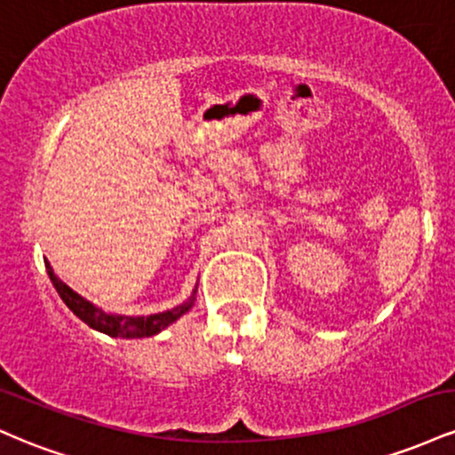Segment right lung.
Instances as JSON below:
<instances>
[{"label":"right lung","instance_id":"obj_1","mask_svg":"<svg viewBox=\"0 0 455 455\" xmlns=\"http://www.w3.org/2000/svg\"><path fill=\"white\" fill-rule=\"evenodd\" d=\"M44 265H46V274H49V278H51V282H53L57 293H60L61 299H64V304L70 307V310L75 312V315L81 318L83 323H87L92 329L107 333V336H111V338L156 336V333H160L162 329L173 325L177 318H180L181 315H186V312L192 307V304H195L196 291L192 293V297L186 301V304L177 306V307H173V310L158 312V315H149V316L108 315V312H104V310H100V307L93 306L92 301H87L85 297L75 293V291H72L66 282H61L60 278H57L53 267L49 265V260H46Z\"/></svg>","mask_w":455,"mask_h":455}]
</instances>
